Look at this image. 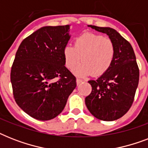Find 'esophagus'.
Masks as SVG:
<instances>
[{"label": "esophagus", "instance_id": "34e87169", "mask_svg": "<svg viewBox=\"0 0 148 148\" xmlns=\"http://www.w3.org/2000/svg\"><path fill=\"white\" fill-rule=\"evenodd\" d=\"M76 81H77V84L78 85V84H80L81 83H82L84 81H83V80H81V79H80V78H77Z\"/></svg>", "mask_w": 148, "mask_h": 148}]
</instances>
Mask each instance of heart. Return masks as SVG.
<instances>
[{
    "label": "heart",
    "mask_w": 148,
    "mask_h": 148,
    "mask_svg": "<svg viewBox=\"0 0 148 148\" xmlns=\"http://www.w3.org/2000/svg\"><path fill=\"white\" fill-rule=\"evenodd\" d=\"M115 47L112 40L100 34L84 33L75 39L74 46L67 45L63 51L65 66L67 69H74L81 57V65L75 70L78 76L104 74L112 64Z\"/></svg>",
    "instance_id": "1"
}]
</instances>
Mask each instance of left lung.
<instances>
[{
	"label": "left lung",
	"instance_id": "1",
	"mask_svg": "<svg viewBox=\"0 0 148 148\" xmlns=\"http://www.w3.org/2000/svg\"><path fill=\"white\" fill-rule=\"evenodd\" d=\"M106 34L115 47L110 68L97 80L88 81L92 91L85 98L87 108L96 118L112 121L131 108L139 82V68L131 44L114 29L88 25Z\"/></svg>",
	"mask_w": 148,
	"mask_h": 148
}]
</instances>
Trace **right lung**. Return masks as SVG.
I'll return each mask as SVG.
<instances>
[{
    "label": "right lung",
    "instance_id": "add662e5",
    "mask_svg": "<svg viewBox=\"0 0 148 148\" xmlns=\"http://www.w3.org/2000/svg\"><path fill=\"white\" fill-rule=\"evenodd\" d=\"M70 25L46 26L26 38L17 51L10 71L17 105L37 120L60 114L76 88V77L64 66L63 51Z\"/></svg>",
    "mask_w": 148,
    "mask_h": 148
}]
</instances>
